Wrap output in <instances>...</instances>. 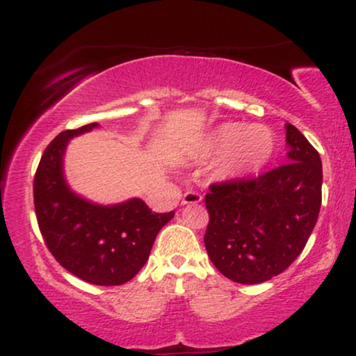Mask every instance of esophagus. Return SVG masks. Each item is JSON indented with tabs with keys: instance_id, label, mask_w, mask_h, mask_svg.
<instances>
[{
	"instance_id": "34e87169",
	"label": "esophagus",
	"mask_w": 356,
	"mask_h": 356,
	"mask_svg": "<svg viewBox=\"0 0 356 356\" xmlns=\"http://www.w3.org/2000/svg\"><path fill=\"white\" fill-rule=\"evenodd\" d=\"M202 201V195L199 192L194 191H187L182 197V206H187V204H197Z\"/></svg>"
}]
</instances>
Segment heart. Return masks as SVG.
Returning a JSON list of instances; mask_svg holds the SVG:
<instances>
[{
	"label": "heart",
	"instance_id": "1",
	"mask_svg": "<svg viewBox=\"0 0 356 356\" xmlns=\"http://www.w3.org/2000/svg\"><path fill=\"white\" fill-rule=\"evenodd\" d=\"M275 134L266 125H246L241 122L220 124L209 137V152L222 155L220 172L241 179L257 174L275 154Z\"/></svg>",
	"mask_w": 356,
	"mask_h": 356
}]
</instances>
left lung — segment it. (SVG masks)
<instances>
[{
  "label": "left lung",
  "mask_w": 356,
  "mask_h": 356,
  "mask_svg": "<svg viewBox=\"0 0 356 356\" xmlns=\"http://www.w3.org/2000/svg\"><path fill=\"white\" fill-rule=\"evenodd\" d=\"M288 162L256 179L212 184L204 244L212 264L241 284L283 273L303 251L321 207V159L286 124Z\"/></svg>",
  "instance_id": "left-lung-1"
}]
</instances>
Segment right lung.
Here are the masks:
<instances>
[{
  "label": "right lung",
  "mask_w": 356,
  "mask_h": 356,
  "mask_svg": "<svg viewBox=\"0 0 356 356\" xmlns=\"http://www.w3.org/2000/svg\"><path fill=\"white\" fill-rule=\"evenodd\" d=\"M99 127L93 122L65 130L44 149L35 174V211L44 243L61 266L87 283L118 286L147 263L174 211L157 214L138 197L102 206L70 189L63 170L68 142Z\"/></svg>",
  "instance_id": "obj_1"
}]
</instances>
